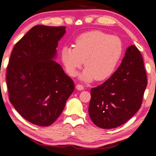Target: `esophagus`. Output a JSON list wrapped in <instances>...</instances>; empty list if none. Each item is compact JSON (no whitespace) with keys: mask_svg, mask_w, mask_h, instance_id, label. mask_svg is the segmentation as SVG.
<instances>
[{"mask_svg":"<svg viewBox=\"0 0 156 156\" xmlns=\"http://www.w3.org/2000/svg\"><path fill=\"white\" fill-rule=\"evenodd\" d=\"M76 87L78 90H83L84 89V87H83L82 85H80V84H78L77 85H76Z\"/></svg>","mask_w":156,"mask_h":156,"instance_id":"obj_1","label":"esophagus"}]
</instances>
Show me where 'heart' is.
I'll return each mask as SVG.
<instances>
[{
  "instance_id": "heart-1",
  "label": "heart",
  "mask_w": 156,
  "mask_h": 156,
  "mask_svg": "<svg viewBox=\"0 0 156 156\" xmlns=\"http://www.w3.org/2000/svg\"><path fill=\"white\" fill-rule=\"evenodd\" d=\"M123 44L119 37L93 30L80 34L75 47L66 46L61 49V61L67 73L75 76L84 63L86 67L79 78L85 82L95 78L100 81L109 78L119 64Z\"/></svg>"
}]
</instances>
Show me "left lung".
Wrapping results in <instances>:
<instances>
[{
	"label": "left lung",
	"instance_id": "8db88e82",
	"mask_svg": "<svg viewBox=\"0 0 156 156\" xmlns=\"http://www.w3.org/2000/svg\"><path fill=\"white\" fill-rule=\"evenodd\" d=\"M146 85L143 58L139 49L131 45L112 76L91 89L88 108L91 120L102 129L121 126L140 109Z\"/></svg>",
	"mask_w": 156,
	"mask_h": 156
}]
</instances>
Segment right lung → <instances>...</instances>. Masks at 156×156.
<instances>
[{
	"label": "right lung",
	"instance_id": "add662e5",
	"mask_svg": "<svg viewBox=\"0 0 156 156\" xmlns=\"http://www.w3.org/2000/svg\"><path fill=\"white\" fill-rule=\"evenodd\" d=\"M65 27L34 26L15 45L7 68L9 100L23 118L47 126L56 121L75 88L56 63Z\"/></svg>",
	"mask_w": 156,
	"mask_h": 156
}]
</instances>
